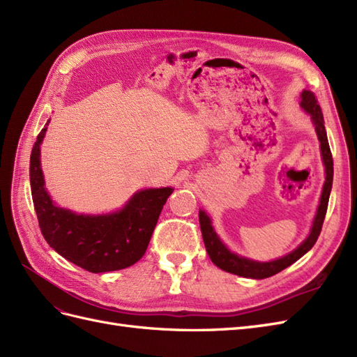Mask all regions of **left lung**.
<instances>
[{
    "mask_svg": "<svg viewBox=\"0 0 357 357\" xmlns=\"http://www.w3.org/2000/svg\"><path fill=\"white\" fill-rule=\"evenodd\" d=\"M301 105L308 114H311L312 123H314V126H316V132H317L319 142H320L323 164H325V167H326V181H325V185H323V192H321L317 214L314 218V223H312V228H311L308 238L296 248V250H294L290 255H287L282 259H277V261H273V262H255V261H250V259H245L241 256H236L235 253H231L228 248L222 244L219 236L215 235L208 215L205 214V211L201 210L199 211V226H201L205 248H207V253L213 261V264L215 266H219L220 269H223V271H226V273H231V274L240 275V277H248V278H266V277L275 275L280 271H283L284 268L296 262L299 257L304 256L310 250V248L316 244V241L319 238L321 226H323V220H325V215H326L329 195H331V189H332L333 160H332L331 147L328 143L325 121H323V113H321V109L317 102L316 95L310 91L302 92Z\"/></svg>",
    "mask_w": 357,
    "mask_h": 357,
    "instance_id": "left-lung-1",
    "label": "left lung"
}]
</instances>
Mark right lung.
Returning <instances> with one entry per match:
<instances>
[{
    "label": "right lung",
    "mask_w": 357,
    "mask_h": 357,
    "mask_svg": "<svg viewBox=\"0 0 357 357\" xmlns=\"http://www.w3.org/2000/svg\"><path fill=\"white\" fill-rule=\"evenodd\" d=\"M45 132L46 128H43L32 147L29 180L38 226L47 244L67 261L95 274L117 271L138 262L147 250L162 207L174 189L142 190L121 211L105 215H83L59 208L47 195L40 167V144Z\"/></svg>",
    "instance_id": "right-lung-1"
}]
</instances>
